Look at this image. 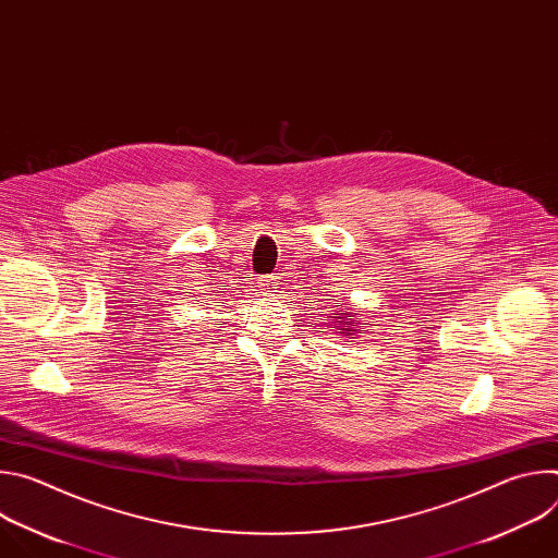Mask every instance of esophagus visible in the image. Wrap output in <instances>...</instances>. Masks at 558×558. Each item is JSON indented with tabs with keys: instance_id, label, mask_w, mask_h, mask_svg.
<instances>
[{
	"instance_id": "obj_1",
	"label": "esophagus",
	"mask_w": 558,
	"mask_h": 558,
	"mask_svg": "<svg viewBox=\"0 0 558 558\" xmlns=\"http://www.w3.org/2000/svg\"><path fill=\"white\" fill-rule=\"evenodd\" d=\"M276 280H278L276 276H265V278L258 280V287H260L265 293H271V291H276V284H278Z\"/></svg>"
}]
</instances>
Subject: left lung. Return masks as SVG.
Returning <instances> with one entry per match:
<instances>
[{"label": "left lung", "instance_id": "obj_1", "mask_svg": "<svg viewBox=\"0 0 558 558\" xmlns=\"http://www.w3.org/2000/svg\"><path fill=\"white\" fill-rule=\"evenodd\" d=\"M338 306H340V304H338ZM331 317H336V323H338V325H333V329L340 327L338 333H347L349 338H353L355 333H360V327H357V325L362 323V320H360V313L353 315V313H349V311H344V313H342V311H336Z\"/></svg>", "mask_w": 558, "mask_h": 558}]
</instances>
